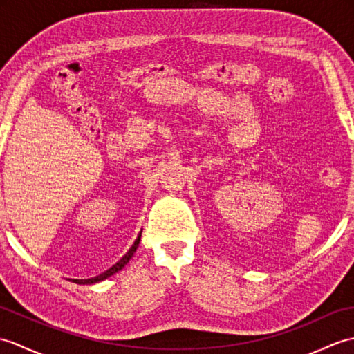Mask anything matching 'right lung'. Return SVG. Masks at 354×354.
I'll list each match as a JSON object with an SVG mask.
<instances>
[{"instance_id":"1","label":"right lung","mask_w":354,"mask_h":354,"mask_svg":"<svg viewBox=\"0 0 354 354\" xmlns=\"http://www.w3.org/2000/svg\"><path fill=\"white\" fill-rule=\"evenodd\" d=\"M140 240H141V232L138 234L137 240H135V242H133V245L129 248V251H127V252L123 255V257L115 263L114 266L109 268L108 270H104V272H102L100 275L93 277V278H86V280H74V281L79 283V284H94V283H99V281L106 280L108 277L117 274L118 270H122V269L127 265V263H129V260L132 259V255L135 254V251H137V248H138V245H140Z\"/></svg>"}]
</instances>
